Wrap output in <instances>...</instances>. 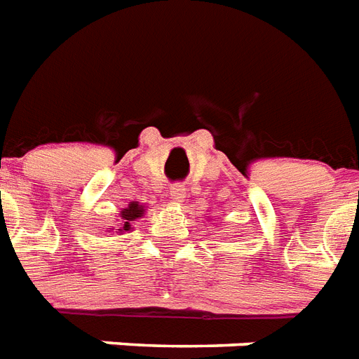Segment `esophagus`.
Listing matches in <instances>:
<instances>
[{
	"instance_id": "obj_1",
	"label": "esophagus",
	"mask_w": 359,
	"mask_h": 359,
	"mask_svg": "<svg viewBox=\"0 0 359 359\" xmlns=\"http://www.w3.org/2000/svg\"><path fill=\"white\" fill-rule=\"evenodd\" d=\"M170 198L174 202H183V198H185V187L183 185H174L170 189Z\"/></svg>"
}]
</instances>
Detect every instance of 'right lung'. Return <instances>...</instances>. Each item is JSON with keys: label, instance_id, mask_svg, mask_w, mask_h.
Returning <instances> with one entry per match:
<instances>
[{"label": "right lung", "instance_id": "obj_1", "mask_svg": "<svg viewBox=\"0 0 359 359\" xmlns=\"http://www.w3.org/2000/svg\"><path fill=\"white\" fill-rule=\"evenodd\" d=\"M145 214V206L142 204V202H130L126 208L121 210V214H118V217H121V223H118V229L117 233L123 234L126 233V231H130L132 229V223L136 219H140V217H144Z\"/></svg>", "mask_w": 359, "mask_h": 359}]
</instances>
